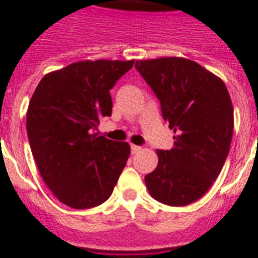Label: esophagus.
Wrapping results in <instances>:
<instances>
[{
	"label": "esophagus",
	"instance_id": "obj_1",
	"mask_svg": "<svg viewBox=\"0 0 258 258\" xmlns=\"http://www.w3.org/2000/svg\"><path fill=\"white\" fill-rule=\"evenodd\" d=\"M131 151L133 155H136V153H139V152L141 151V147H139V145H132Z\"/></svg>",
	"mask_w": 258,
	"mask_h": 258
}]
</instances>
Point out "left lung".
<instances>
[{"label": "left lung", "instance_id": "obj_1", "mask_svg": "<svg viewBox=\"0 0 258 258\" xmlns=\"http://www.w3.org/2000/svg\"><path fill=\"white\" fill-rule=\"evenodd\" d=\"M135 67L177 135L172 149L157 151L147 188L164 205L187 206L207 192L229 155L234 127L229 91L214 74L183 57L137 60Z\"/></svg>", "mask_w": 258, "mask_h": 258}]
</instances>
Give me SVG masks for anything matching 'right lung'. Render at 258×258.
<instances>
[{"mask_svg":"<svg viewBox=\"0 0 258 258\" xmlns=\"http://www.w3.org/2000/svg\"><path fill=\"white\" fill-rule=\"evenodd\" d=\"M135 60H85L47 74L32 95L28 140L53 195L73 209L106 202L131 155L127 143L97 136L110 117V90Z\"/></svg>","mask_w":258,"mask_h":258,"instance_id":"obj_1","label":"right lung"}]
</instances>
